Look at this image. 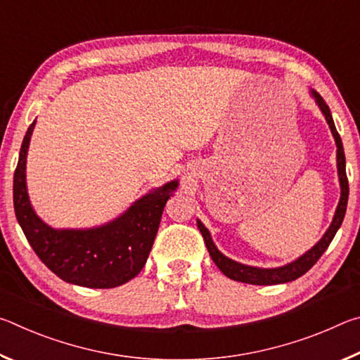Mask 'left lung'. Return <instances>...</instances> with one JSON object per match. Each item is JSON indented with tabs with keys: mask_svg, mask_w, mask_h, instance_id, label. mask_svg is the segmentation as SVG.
<instances>
[{
	"mask_svg": "<svg viewBox=\"0 0 360 360\" xmlns=\"http://www.w3.org/2000/svg\"><path fill=\"white\" fill-rule=\"evenodd\" d=\"M316 101L321 108L322 114L326 115V120L328 127H330L332 135L335 138V143H337V162H338V176H340V184H341V198L338 203L337 212H335L332 225L328 227L326 231V235L322 236V240L316 245L313 249L302 255L300 259H297L292 264L285 265V266H279V268H254V266H248V265H241L238 262H233L225 257L221 252L217 251V248L214 246V243L211 240L210 231L205 229V225L202 222H197L200 231H202V236L205 240V245L208 248V252L211 255V259L214 264L217 265L219 270H221L225 276L233 279V281H240V283H248V284H257V285H270V284H283V283H289L294 281V279L300 278L304 275L309 268H311L316 262L321 259V255L326 252V249L330 245L335 233L340 229L341 222L345 219V212H346V205H348V195H349V186H348V176H346V160H345V150H343V143H341V138L338 135L337 129H335L330 109L326 105V101L321 98V95L313 92Z\"/></svg>",
	"mask_w": 360,
	"mask_h": 360,
	"instance_id": "obj_1",
	"label": "left lung"
}]
</instances>
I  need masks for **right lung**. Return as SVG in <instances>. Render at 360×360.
I'll list each match as a JSON object with an SVG mask.
<instances>
[{
  "label": "right lung",
  "instance_id": "right-lung-1",
  "mask_svg": "<svg viewBox=\"0 0 360 360\" xmlns=\"http://www.w3.org/2000/svg\"><path fill=\"white\" fill-rule=\"evenodd\" d=\"M34 122L23 138L14 173V211L30 246L66 283L111 289L135 278L154 245L162 212L178 187L172 181L139 198L124 216L100 229L53 230L34 214L25 184V163Z\"/></svg>",
  "mask_w": 360,
  "mask_h": 360
}]
</instances>
